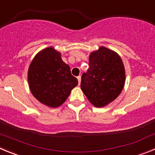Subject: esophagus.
Returning <instances> with one entry per match:
<instances>
[{
    "label": "esophagus",
    "mask_w": 155,
    "mask_h": 155,
    "mask_svg": "<svg viewBox=\"0 0 155 155\" xmlns=\"http://www.w3.org/2000/svg\"><path fill=\"white\" fill-rule=\"evenodd\" d=\"M78 83H79V84H80V83H81V77L80 75H79V76L78 77Z\"/></svg>",
    "instance_id": "1"
}]
</instances>
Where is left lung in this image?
<instances>
[{
  "label": "left lung",
  "instance_id": "1",
  "mask_svg": "<svg viewBox=\"0 0 155 155\" xmlns=\"http://www.w3.org/2000/svg\"><path fill=\"white\" fill-rule=\"evenodd\" d=\"M125 79V68L118 53L101 46L90 54L89 68L82 74L81 88L94 106L104 107L120 95Z\"/></svg>",
  "mask_w": 155,
  "mask_h": 155
}]
</instances>
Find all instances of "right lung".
Wrapping results in <instances>:
<instances>
[{
  "label": "right lung",
  "instance_id": "obj_1",
  "mask_svg": "<svg viewBox=\"0 0 155 155\" xmlns=\"http://www.w3.org/2000/svg\"><path fill=\"white\" fill-rule=\"evenodd\" d=\"M30 91L41 103L57 108L62 105L71 91L78 84L61 53L50 46L37 53L28 71Z\"/></svg>",
  "mask_w": 155,
  "mask_h": 155
}]
</instances>
